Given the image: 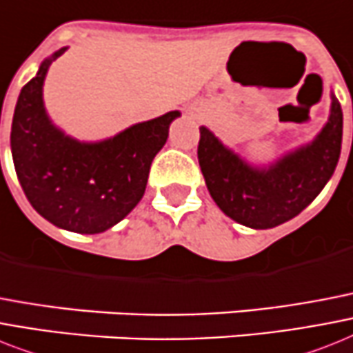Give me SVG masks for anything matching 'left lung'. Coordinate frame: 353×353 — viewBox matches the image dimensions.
Listing matches in <instances>:
<instances>
[{"instance_id": "8db88e82", "label": "left lung", "mask_w": 353, "mask_h": 353, "mask_svg": "<svg viewBox=\"0 0 353 353\" xmlns=\"http://www.w3.org/2000/svg\"><path fill=\"white\" fill-rule=\"evenodd\" d=\"M197 159L212 199L234 221L265 230L305 210L334 174L343 139V110L332 96L330 119L306 147L268 168H254L199 128Z\"/></svg>"}]
</instances>
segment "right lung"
Instances as JSON below:
<instances>
[{
  "instance_id": "1",
  "label": "right lung",
  "mask_w": 353,
  "mask_h": 353,
  "mask_svg": "<svg viewBox=\"0 0 353 353\" xmlns=\"http://www.w3.org/2000/svg\"><path fill=\"white\" fill-rule=\"evenodd\" d=\"M57 50L21 88L10 130L16 174L34 210L77 234H99L141 201L156 154L179 112L137 123L101 143H79L54 127L43 107V81Z\"/></svg>"
}]
</instances>
